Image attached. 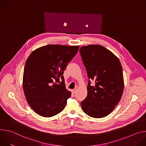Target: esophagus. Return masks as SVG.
<instances>
[{
  "label": "esophagus",
  "instance_id": "34e87169",
  "mask_svg": "<svg viewBox=\"0 0 146 146\" xmlns=\"http://www.w3.org/2000/svg\"><path fill=\"white\" fill-rule=\"evenodd\" d=\"M76 91H77V89H74L72 90V92L73 93H75L76 92Z\"/></svg>",
  "mask_w": 146,
  "mask_h": 146
}]
</instances>
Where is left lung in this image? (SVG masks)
I'll list each match as a JSON object with an SVG mask.
<instances>
[{
	"mask_svg": "<svg viewBox=\"0 0 146 146\" xmlns=\"http://www.w3.org/2000/svg\"><path fill=\"white\" fill-rule=\"evenodd\" d=\"M80 53L89 79L88 94L81 103L83 111L94 118L110 114L119 103L124 90V78L119 58L99 44L81 46ZM90 80L95 85H90Z\"/></svg>",
	"mask_w": 146,
	"mask_h": 146,
	"instance_id": "obj_1",
	"label": "left lung"
}]
</instances>
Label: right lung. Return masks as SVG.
<instances>
[{
  "label": "right lung",
  "instance_id": "add662e5",
  "mask_svg": "<svg viewBox=\"0 0 146 146\" xmlns=\"http://www.w3.org/2000/svg\"><path fill=\"white\" fill-rule=\"evenodd\" d=\"M79 47L48 44L36 48L29 56L24 68L23 89L29 105L39 115L50 117L64 109L72 93L66 89L63 74Z\"/></svg>",
  "mask_w": 146,
  "mask_h": 146
}]
</instances>
